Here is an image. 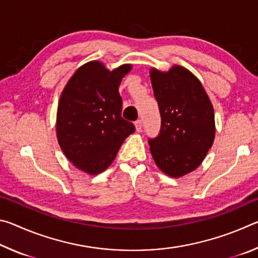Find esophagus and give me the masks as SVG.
Listing matches in <instances>:
<instances>
[{
	"label": "esophagus",
	"instance_id": "34e87169",
	"mask_svg": "<svg viewBox=\"0 0 258 258\" xmlns=\"http://www.w3.org/2000/svg\"><path fill=\"white\" fill-rule=\"evenodd\" d=\"M135 127H137V132H141L142 131V120L141 119H138L135 121Z\"/></svg>",
	"mask_w": 258,
	"mask_h": 258
}]
</instances>
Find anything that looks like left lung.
<instances>
[{"instance_id":"obj_1","label":"left lung","mask_w":258,"mask_h":258,"mask_svg":"<svg viewBox=\"0 0 258 258\" xmlns=\"http://www.w3.org/2000/svg\"><path fill=\"white\" fill-rule=\"evenodd\" d=\"M161 116L160 133L150 139V152L160 171L181 177L203 163L215 139V116L202 83L186 68L150 69Z\"/></svg>"}]
</instances>
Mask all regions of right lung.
<instances>
[{"label": "right lung", "instance_id": "obj_1", "mask_svg": "<svg viewBox=\"0 0 258 258\" xmlns=\"http://www.w3.org/2000/svg\"><path fill=\"white\" fill-rule=\"evenodd\" d=\"M132 64L113 71L101 61H89L69 78L56 110V139L76 168L97 175L116 158L135 126L121 118L118 87Z\"/></svg>", "mask_w": 258, "mask_h": 258}]
</instances>
